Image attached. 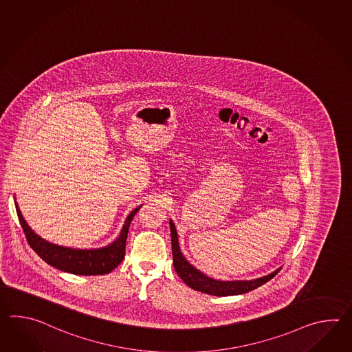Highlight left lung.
Returning <instances> with one entry per match:
<instances>
[{
    "label": "left lung",
    "instance_id": "obj_1",
    "mask_svg": "<svg viewBox=\"0 0 352 352\" xmlns=\"http://www.w3.org/2000/svg\"><path fill=\"white\" fill-rule=\"evenodd\" d=\"M170 234H172L173 263H174L175 272L178 273L182 280L184 281L189 288L202 292L206 294L217 296V297L243 294V293L256 289L263 284H265L266 281L273 279L274 276L280 270V269H278L274 273L269 274L263 278H258V279H254V280H214L212 278H208L207 275H204V273H201L199 270H197L195 266L190 265L188 263L187 258L182 255L179 243H178V234H177V230H175V226L172 221H170Z\"/></svg>",
    "mask_w": 352,
    "mask_h": 352
}]
</instances>
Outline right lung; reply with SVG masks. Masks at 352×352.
Wrapping results in <instances>:
<instances>
[{
  "mask_svg": "<svg viewBox=\"0 0 352 352\" xmlns=\"http://www.w3.org/2000/svg\"><path fill=\"white\" fill-rule=\"evenodd\" d=\"M139 210L140 207L129 214L125 225L122 227V231L115 243H111L107 248L97 249V250H76V249L62 248V246L47 243L38 234H34L32 228L25 222L19 207L16 206L17 217L24 230L26 240L32 250L35 251L49 265L54 266L62 272L77 274V275L109 274L122 261V258L125 256L126 239H127L129 227L133 221V216Z\"/></svg>",
  "mask_w": 352,
  "mask_h": 352,
  "instance_id": "obj_1",
  "label": "right lung"
}]
</instances>
